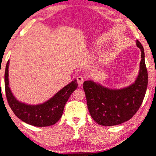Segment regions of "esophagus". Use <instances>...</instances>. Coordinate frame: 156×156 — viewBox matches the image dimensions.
I'll list each match as a JSON object with an SVG mask.
<instances>
[{"instance_id": "esophagus-1", "label": "esophagus", "mask_w": 156, "mask_h": 156, "mask_svg": "<svg viewBox=\"0 0 156 156\" xmlns=\"http://www.w3.org/2000/svg\"><path fill=\"white\" fill-rule=\"evenodd\" d=\"M83 81H84V78H83V77L82 75H79V76L77 77V81H78L79 85H81L83 83Z\"/></svg>"}]
</instances>
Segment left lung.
Wrapping results in <instances>:
<instances>
[{"label":"left lung","instance_id":"1","mask_svg":"<svg viewBox=\"0 0 156 156\" xmlns=\"http://www.w3.org/2000/svg\"><path fill=\"white\" fill-rule=\"evenodd\" d=\"M141 49V60L138 75L134 83L121 89H110L92 80L83 82L87 107L95 121L102 126H115L127 121L141 107L148 83V74L144 59V49Z\"/></svg>","mask_w":156,"mask_h":156}]
</instances>
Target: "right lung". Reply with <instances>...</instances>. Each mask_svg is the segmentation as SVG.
I'll return each instance as SVG.
<instances>
[{"instance_id":"obj_1","label":"right lung","mask_w":156,"mask_h":156,"mask_svg":"<svg viewBox=\"0 0 156 156\" xmlns=\"http://www.w3.org/2000/svg\"><path fill=\"white\" fill-rule=\"evenodd\" d=\"M9 60L5 69V90L9 105L15 115L23 122L39 127L51 126L58 122L62 116L66 101L78 87L76 80L63 87L44 103L31 105L19 101L13 95L9 83Z\"/></svg>"}]
</instances>
